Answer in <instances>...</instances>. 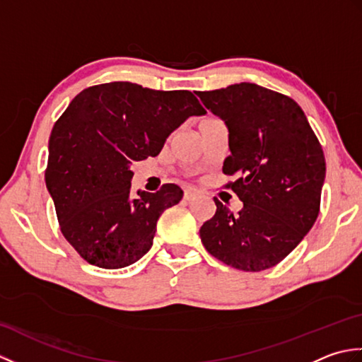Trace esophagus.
<instances>
[{
    "label": "esophagus",
    "instance_id": "esophagus-1",
    "mask_svg": "<svg viewBox=\"0 0 362 362\" xmlns=\"http://www.w3.org/2000/svg\"><path fill=\"white\" fill-rule=\"evenodd\" d=\"M196 196V189L194 188H185L183 189V199H185V201H191V199H193Z\"/></svg>",
    "mask_w": 362,
    "mask_h": 362
}]
</instances>
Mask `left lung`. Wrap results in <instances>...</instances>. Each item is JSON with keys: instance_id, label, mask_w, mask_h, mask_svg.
Returning a JSON list of instances; mask_svg holds the SVG:
<instances>
[{"instance_id": "obj_1", "label": "left lung", "mask_w": 362, "mask_h": 362, "mask_svg": "<svg viewBox=\"0 0 362 362\" xmlns=\"http://www.w3.org/2000/svg\"><path fill=\"white\" fill-rule=\"evenodd\" d=\"M228 127L222 173L243 210L233 216L216 197V213L199 230L214 258L245 272L279 264L317 219L325 157L300 105L257 83L199 91Z\"/></svg>"}]
</instances>
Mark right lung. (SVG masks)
<instances>
[{"label": "right lung", "instance_id": "right-lung-1", "mask_svg": "<svg viewBox=\"0 0 362 362\" xmlns=\"http://www.w3.org/2000/svg\"><path fill=\"white\" fill-rule=\"evenodd\" d=\"M204 107L188 90L160 91L132 82L88 87L57 119L45 182L66 241L103 269L134 264L152 247L160 214L183 191L130 196V165L160 153L166 138Z\"/></svg>", "mask_w": 362, "mask_h": 362}]
</instances>
